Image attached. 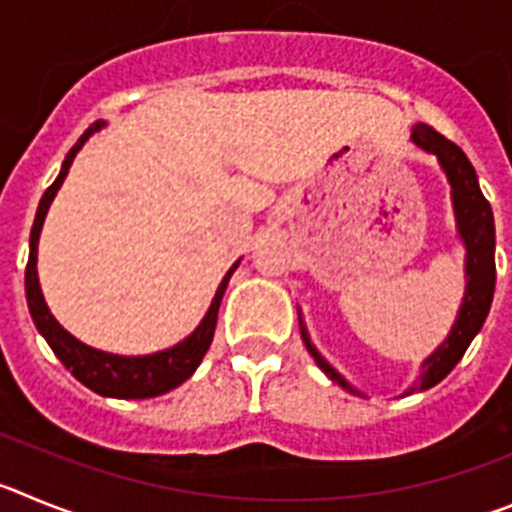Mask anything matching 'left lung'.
<instances>
[{"label": "left lung", "instance_id": "1", "mask_svg": "<svg viewBox=\"0 0 512 512\" xmlns=\"http://www.w3.org/2000/svg\"><path fill=\"white\" fill-rule=\"evenodd\" d=\"M411 140L416 142L421 150L436 155L439 165L444 168L446 178L451 183V204H454V216H457V232L459 239L467 247V265H464V278H467V290H464L462 308L457 313V321L451 326L449 336L439 344L431 357L423 359L421 377L413 382V388L405 390V395L416 393V390L434 388L436 382L444 380L459 359L464 357L467 347L477 336V331L485 324L487 313H490L492 293H495V219H492L490 201L482 196L480 183H477V173H474L472 163L467 155L462 153V147H457L444 135L428 127V124H416L413 127ZM298 321H301V336L306 344L308 354L316 359V365L326 372L334 382H339L344 390L357 393L347 380H344L334 367L316 352V347L308 339V331L303 326L301 311H298Z\"/></svg>", "mask_w": 512, "mask_h": 512}]
</instances>
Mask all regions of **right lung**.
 Wrapping results in <instances>:
<instances>
[{
  "label": "right lung",
  "instance_id": "right-lung-1",
  "mask_svg": "<svg viewBox=\"0 0 512 512\" xmlns=\"http://www.w3.org/2000/svg\"><path fill=\"white\" fill-rule=\"evenodd\" d=\"M104 122L91 124L89 130L81 135V140L68 150L66 160H63V168L58 173V178L53 181V186L43 193L40 199L38 214H35V224H32L30 232V257H27L25 267V293H27V306H30V316L38 326L40 334L45 336V342L50 344V349L55 352V357L61 359L66 370H71V375L78 382H84L86 388L94 390V393L104 395V398H155V395H163L168 390L178 388L181 382H186L188 377L196 372V367L201 365L204 354L209 352L211 339H214L216 329V316H219V303L224 298V290H227L229 278L237 270L239 262H234L232 270L224 275V280L216 288V296L211 301L209 311L201 319V324L196 326L191 336H186L181 344L176 347L163 349V352L145 354V357H119V354L101 352V349L86 347L84 342H78L76 336L68 334L58 321L53 319L48 303L43 298V290L38 283V239L40 229H43L45 214H48L50 204H53L55 193L63 186L68 176V168H71L76 153L84 147V142L94 135L96 130H101Z\"/></svg>",
  "mask_w": 512,
  "mask_h": 512
}]
</instances>
